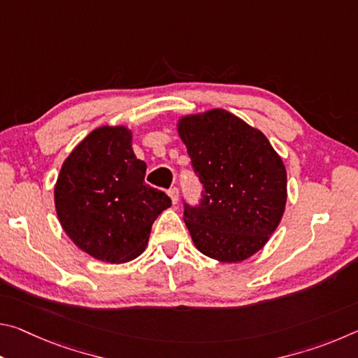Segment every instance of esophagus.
<instances>
[{
    "mask_svg": "<svg viewBox=\"0 0 358 358\" xmlns=\"http://www.w3.org/2000/svg\"><path fill=\"white\" fill-rule=\"evenodd\" d=\"M169 196H171L173 205L177 203L178 202V187H171V189H169Z\"/></svg>",
    "mask_w": 358,
    "mask_h": 358,
    "instance_id": "1",
    "label": "esophagus"
}]
</instances>
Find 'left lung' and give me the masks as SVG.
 Instances as JSON below:
<instances>
[{
	"instance_id": "8db88e82",
	"label": "left lung",
	"mask_w": 358,
	"mask_h": 358,
	"mask_svg": "<svg viewBox=\"0 0 358 358\" xmlns=\"http://www.w3.org/2000/svg\"><path fill=\"white\" fill-rule=\"evenodd\" d=\"M178 136L203 185L185 222L199 251L220 262H241L262 250L280 226L287 173L264 132L224 108L185 115Z\"/></svg>"
}]
</instances>
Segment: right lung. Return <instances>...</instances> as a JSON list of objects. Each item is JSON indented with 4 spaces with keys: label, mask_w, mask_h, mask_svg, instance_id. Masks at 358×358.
I'll return each instance as SVG.
<instances>
[{
    "label": "right lung",
    "mask_w": 358,
    "mask_h": 358,
    "mask_svg": "<svg viewBox=\"0 0 358 358\" xmlns=\"http://www.w3.org/2000/svg\"><path fill=\"white\" fill-rule=\"evenodd\" d=\"M147 164L126 126H101L71 151L55 185L59 224L77 248L110 264L141 256L151 226L172 205L145 183Z\"/></svg>",
    "instance_id": "obj_1"
}]
</instances>
